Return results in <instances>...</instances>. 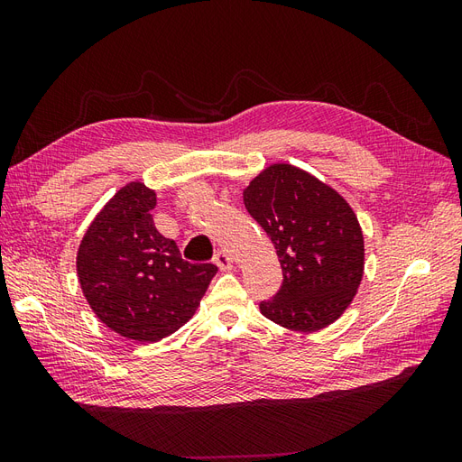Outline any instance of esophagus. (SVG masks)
Returning <instances> with one entry per match:
<instances>
[{"mask_svg": "<svg viewBox=\"0 0 462 462\" xmlns=\"http://www.w3.org/2000/svg\"><path fill=\"white\" fill-rule=\"evenodd\" d=\"M214 263L217 265L219 270L227 272V270H233L235 263H233V258L229 253H226V250H217L216 256H214Z\"/></svg>", "mask_w": 462, "mask_h": 462, "instance_id": "1", "label": "esophagus"}]
</instances>
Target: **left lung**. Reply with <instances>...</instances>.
Masks as SVG:
<instances>
[{
  "mask_svg": "<svg viewBox=\"0 0 462 462\" xmlns=\"http://www.w3.org/2000/svg\"><path fill=\"white\" fill-rule=\"evenodd\" d=\"M283 270L277 295L260 304L273 324L312 333L351 306L365 275V235L333 187L291 163H272L243 190Z\"/></svg>",
  "mask_w": 462,
  "mask_h": 462,
  "instance_id": "left-lung-1",
  "label": "left lung"
}]
</instances>
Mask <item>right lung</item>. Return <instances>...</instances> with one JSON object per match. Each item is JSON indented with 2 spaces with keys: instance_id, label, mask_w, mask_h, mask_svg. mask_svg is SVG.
Here are the masks:
<instances>
[{
  "instance_id": "1",
  "label": "right lung",
  "mask_w": 462,
  "mask_h": 462,
  "mask_svg": "<svg viewBox=\"0 0 462 462\" xmlns=\"http://www.w3.org/2000/svg\"><path fill=\"white\" fill-rule=\"evenodd\" d=\"M156 190L141 180L119 189L92 219L77 253L79 283L97 319L138 343H153L194 316L217 273L183 260L152 219Z\"/></svg>"
}]
</instances>
